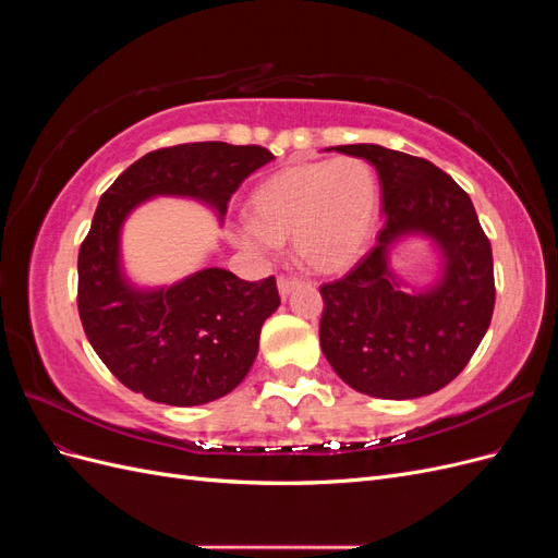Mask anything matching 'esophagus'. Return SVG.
I'll list each match as a JSON object with an SVG mask.
<instances>
[{"mask_svg": "<svg viewBox=\"0 0 558 558\" xmlns=\"http://www.w3.org/2000/svg\"><path fill=\"white\" fill-rule=\"evenodd\" d=\"M298 283H300V281H298L295 277H279V279H277V286H279V293H281V298L289 295V293L295 289Z\"/></svg>", "mask_w": 558, "mask_h": 558, "instance_id": "obj_1", "label": "esophagus"}]
</instances>
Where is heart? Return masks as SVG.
I'll return each instance as SVG.
<instances>
[{
  "label": "heart",
  "mask_w": 558,
  "mask_h": 558,
  "mask_svg": "<svg viewBox=\"0 0 558 558\" xmlns=\"http://www.w3.org/2000/svg\"><path fill=\"white\" fill-rule=\"evenodd\" d=\"M377 199V174L361 158L286 167L251 195V223L238 230V240L248 253L269 256L279 242L293 238L302 263L316 272H337L363 253Z\"/></svg>",
  "instance_id": "heart-1"
}]
</instances>
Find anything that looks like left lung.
Wrapping results in <instances>:
<instances>
[{"instance_id": "1", "label": "left lung", "mask_w": 558, "mask_h": 558, "mask_svg": "<svg viewBox=\"0 0 558 558\" xmlns=\"http://www.w3.org/2000/svg\"><path fill=\"white\" fill-rule=\"evenodd\" d=\"M375 165L384 226L353 269L320 286V349L356 391L410 400L440 391L477 351L496 305L494 256L468 193L433 162L377 144L335 146ZM408 233L433 239L441 281L410 294L387 267Z\"/></svg>"}]
</instances>
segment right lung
Returning <instances> with one entry per match:
<instances>
[{
	"label": "right lung",
	"instance_id": "obj_1",
	"mask_svg": "<svg viewBox=\"0 0 558 558\" xmlns=\"http://www.w3.org/2000/svg\"><path fill=\"white\" fill-rule=\"evenodd\" d=\"M275 156L263 146L195 142L150 150L99 197L78 251V316L88 342L130 391L177 408L230 393L279 307L275 277L244 281L207 267L170 289L140 291L121 272V228L156 195L195 197L226 216L242 181Z\"/></svg>",
	"mask_w": 558,
	"mask_h": 558
}]
</instances>
